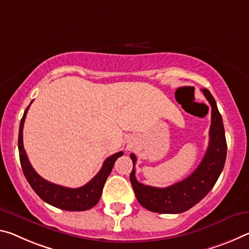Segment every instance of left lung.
Instances as JSON below:
<instances>
[{"instance_id":"obj_1","label":"left lung","mask_w":249,"mask_h":249,"mask_svg":"<svg viewBox=\"0 0 249 249\" xmlns=\"http://www.w3.org/2000/svg\"><path fill=\"white\" fill-rule=\"evenodd\" d=\"M202 92L212 106L210 143L204 159L191 175L165 188L147 186L136 179V156L131 154L133 171L129 180L137 200L146 210L160 214H179L188 211L211 192L223 171L227 154L223 118L210 90L203 89Z\"/></svg>"}]
</instances>
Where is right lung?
<instances>
[{"label":"right lung","instance_id":"obj_1","mask_svg":"<svg viewBox=\"0 0 249 249\" xmlns=\"http://www.w3.org/2000/svg\"><path fill=\"white\" fill-rule=\"evenodd\" d=\"M32 103V102H31ZM30 105L27 106L24 115L21 120L18 129V153L19 160H21V166L26 177L27 181L33 188V191L44 200L45 203L52 205L54 207L60 208L63 211L71 212H81L88 211L89 208L95 206L101 198L102 192L106 179L112 172L115 160L123 155V152H118L113 154L112 156L107 157L104 160L103 166L101 171L90 179L88 184L78 188H69L61 186L47 181L42 178L31 165L27 155L25 153L24 146H23V126L26 117V113L29 110Z\"/></svg>","mask_w":249,"mask_h":249}]
</instances>
